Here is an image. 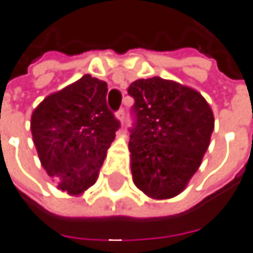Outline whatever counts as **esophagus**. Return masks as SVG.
Masks as SVG:
<instances>
[{
  "label": "esophagus",
  "mask_w": 253,
  "mask_h": 253,
  "mask_svg": "<svg viewBox=\"0 0 253 253\" xmlns=\"http://www.w3.org/2000/svg\"><path fill=\"white\" fill-rule=\"evenodd\" d=\"M117 118L121 121V122H124L125 121V109L124 108H121L117 111Z\"/></svg>",
  "instance_id": "34e87169"
}]
</instances>
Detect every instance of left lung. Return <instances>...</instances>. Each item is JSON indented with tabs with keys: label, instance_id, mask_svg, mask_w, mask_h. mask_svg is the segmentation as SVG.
Listing matches in <instances>:
<instances>
[{
	"label": "left lung",
	"instance_id": "obj_1",
	"mask_svg": "<svg viewBox=\"0 0 253 253\" xmlns=\"http://www.w3.org/2000/svg\"><path fill=\"white\" fill-rule=\"evenodd\" d=\"M133 183L154 199L182 192L209 146L213 114L195 89L159 77L129 85Z\"/></svg>",
	"mask_w": 253,
	"mask_h": 253
}]
</instances>
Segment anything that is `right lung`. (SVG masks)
I'll return each instance as SVG.
<instances>
[{"label":"right lung","mask_w":253,"mask_h":253,"mask_svg":"<svg viewBox=\"0 0 253 253\" xmlns=\"http://www.w3.org/2000/svg\"><path fill=\"white\" fill-rule=\"evenodd\" d=\"M105 81L84 75L46 96L32 112L31 132L41 164L61 191L92 186L120 121L107 105Z\"/></svg>","instance_id":"1"}]
</instances>
